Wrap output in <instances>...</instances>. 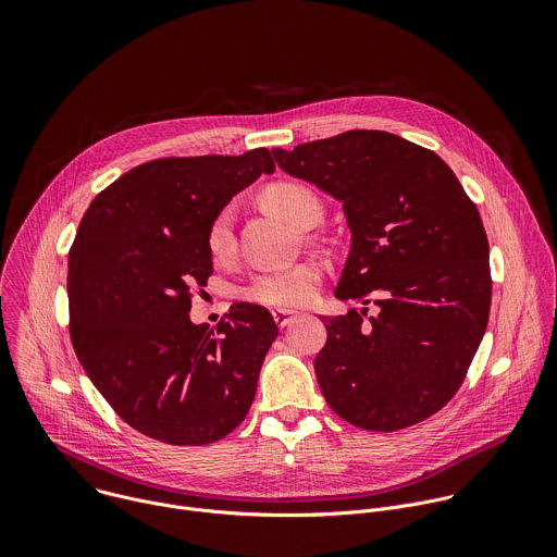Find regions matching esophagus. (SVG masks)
Listing matches in <instances>:
<instances>
[{
  "label": "esophagus",
  "mask_w": 557,
  "mask_h": 557,
  "mask_svg": "<svg viewBox=\"0 0 557 557\" xmlns=\"http://www.w3.org/2000/svg\"><path fill=\"white\" fill-rule=\"evenodd\" d=\"M297 317H299L297 310H288V308H275V310H273V320H275V324H277L280 329L290 326V324L297 320Z\"/></svg>",
  "instance_id": "obj_1"
}]
</instances>
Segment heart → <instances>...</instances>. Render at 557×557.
<instances>
[{
	"label": "heart",
	"instance_id": "1",
	"mask_svg": "<svg viewBox=\"0 0 557 557\" xmlns=\"http://www.w3.org/2000/svg\"><path fill=\"white\" fill-rule=\"evenodd\" d=\"M264 202L299 228H310L322 220V200L301 183H275L264 191ZM235 211L222 207L207 226V251L213 262H226L235 249ZM322 282V267L317 262H299L277 271H264L249 280L245 297L277 308H295L308 304Z\"/></svg>",
	"mask_w": 557,
	"mask_h": 557
}]
</instances>
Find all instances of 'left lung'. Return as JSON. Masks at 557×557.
<instances>
[{"label": "left lung", "instance_id": "8db88e82", "mask_svg": "<svg viewBox=\"0 0 557 557\" xmlns=\"http://www.w3.org/2000/svg\"><path fill=\"white\" fill-rule=\"evenodd\" d=\"M275 163L344 205L350 253L339 299L379 306L326 317L314 374L348 423L394 432L438 412L479 350L492 306L479 209L441 156L401 136L352 129L273 149ZM324 322V320H322Z\"/></svg>", "mask_w": 557, "mask_h": 557}]
</instances>
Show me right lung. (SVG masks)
Returning <instances> with one entry per match:
<instances>
[{
	"instance_id": "1",
	"label": "right lung",
	"mask_w": 557,
	"mask_h": 557,
	"mask_svg": "<svg viewBox=\"0 0 557 557\" xmlns=\"http://www.w3.org/2000/svg\"><path fill=\"white\" fill-rule=\"evenodd\" d=\"M269 149L158 158L106 187L67 258L70 339L95 387L140 434L209 445L240 425L277 337L264 306L237 301L215 329L189 320L207 286L211 218L260 174Z\"/></svg>"
}]
</instances>
